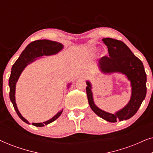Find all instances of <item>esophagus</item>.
<instances>
[{
	"instance_id": "obj_1",
	"label": "esophagus",
	"mask_w": 153,
	"mask_h": 153,
	"mask_svg": "<svg viewBox=\"0 0 153 153\" xmlns=\"http://www.w3.org/2000/svg\"><path fill=\"white\" fill-rule=\"evenodd\" d=\"M83 76H88V74H87L86 72H84V73H83Z\"/></svg>"
}]
</instances>
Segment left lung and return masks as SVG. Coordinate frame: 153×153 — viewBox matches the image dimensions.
<instances>
[{
    "instance_id": "left-lung-1",
    "label": "left lung",
    "mask_w": 153,
    "mask_h": 153,
    "mask_svg": "<svg viewBox=\"0 0 153 153\" xmlns=\"http://www.w3.org/2000/svg\"><path fill=\"white\" fill-rule=\"evenodd\" d=\"M107 46L109 56H104L98 61L100 71L104 74L120 73L130 81L131 94L128 104L115 114L104 111L96 106L93 100L92 85L86 81V93L89 105L94 113L108 122L116 123L131 118L141 106L146 95L147 76L143 62L134 56L122 41L112 38L102 39Z\"/></svg>"
}]
</instances>
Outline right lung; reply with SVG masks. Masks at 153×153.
<instances>
[{"label": "right lung", "mask_w": 153, "mask_h": 153, "mask_svg": "<svg viewBox=\"0 0 153 153\" xmlns=\"http://www.w3.org/2000/svg\"><path fill=\"white\" fill-rule=\"evenodd\" d=\"M63 45L61 43L48 40V39H39V40L34 41L27 46L26 49L22 51L19 57L12 67L11 74H10L9 79L10 99L11 100L14 109H15L19 117L27 124H30V123L22 116L16 104L15 91L16 82H17L21 74L28 65L32 63L35 60L38 59L37 58H40L44 56H49L57 54L58 52H60L63 49ZM70 85V84L69 83L68 86V88ZM62 111L63 109L58 112L55 116L52 117L49 120L43 123H33L32 125L36 127H44L45 125H47L56 120L61 115Z\"/></svg>", "instance_id": "right-lung-1"}]
</instances>
